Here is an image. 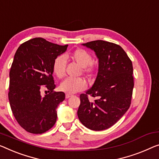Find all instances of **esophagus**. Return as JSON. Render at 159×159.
I'll use <instances>...</instances> for the list:
<instances>
[{"instance_id":"esophagus-1","label":"esophagus","mask_w":159,"mask_h":159,"mask_svg":"<svg viewBox=\"0 0 159 159\" xmlns=\"http://www.w3.org/2000/svg\"><path fill=\"white\" fill-rule=\"evenodd\" d=\"M71 96H72L71 94H68V93L66 94V98H69L70 97H71Z\"/></svg>"}]
</instances>
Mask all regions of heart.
<instances>
[{
    "label": "heart",
    "mask_w": 159,
    "mask_h": 159,
    "mask_svg": "<svg viewBox=\"0 0 159 159\" xmlns=\"http://www.w3.org/2000/svg\"><path fill=\"white\" fill-rule=\"evenodd\" d=\"M69 57L81 66L82 73L88 76L91 77L96 73L98 66L96 63L92 62L93 56L86 50L77 48L69 54ZM52 70L58 79H62L66 72V61L64 56H58L54 59L52 64ZM86 88V83L81 78L78 79H66L61 83L60 89L65 93H74L82 91Z\"/></svg>",
    "instance_id": "b5f03b06"
}]
</instances>
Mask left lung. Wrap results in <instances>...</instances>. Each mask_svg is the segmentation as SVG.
<instances>
[{"label": "left lung", "mask_w": 159, "mask_h": 159, "mask_svg": "<svg viewBox=\"0 0 159 159\" xmlns=\"http://www.w3.org/2000/svg\"><path fill=\"white\" fill-rule=\"evenodd\" d=\"M96 52L98 73L91 89L80 95L78 116L93 131L112 126L129 109L134 86L132 61L119 45L93 41L83 44ZM95 98L90 101L89 96Z\"/></svg>", "instance_id": "8db88e82"}]
</instances>
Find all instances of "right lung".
<instances>
[{
  "label": "right lung",
  "instance_id": "obj_1",
  "mask_svg": "<svg viewBox=\"0 0 159 159\" xmlns=\"http://www.w3.org/2000/svg\"><path fill=\"white\" fill-rule=\"evenodd\" d=\"M67 47L35 38L21 44L16 52L10 70L8 99L16 120L30 134H43L56 124V108L66 96L63 92L54 91L52 64ZM43 89L48 93L42 97Z\"/></svg>",
  "mask_w": 159,
  "mask_h": 159
}]
</instances>
